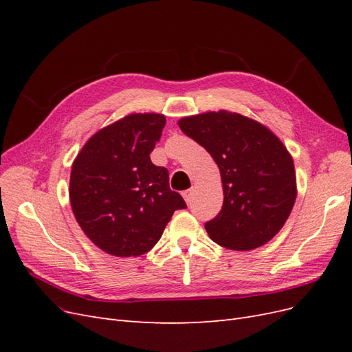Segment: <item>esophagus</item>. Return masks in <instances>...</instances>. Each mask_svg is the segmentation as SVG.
<instances>
[{"mask_svg":"<svg viewBox=\"0 0 352 352\" xmlns=\"http://www.w3.org/2000/svg\"><path fill=\"white\" fill-rule=\"evenodd\" d=\"M184 198H185V201H186V204H190V202H192V197H194V189H186V190H184Z\"/></svg>","mask_w":352,"mask_h":352,"instance_id":"1","label":"esophagus"}]
</instances>
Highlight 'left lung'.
Instances as JSON below:
<instances>
[{
	"label": "left lung",
	"mask_w": 352,
	"mask_h": 352,
	"mask_svg": "<svg viewBox=\"0 0 352 352\" xmlns=\"http://www.w3.org/2000/svg\"><path fill=\"white\" fill-rule=\"evenodd\" d=\"M179 127L219 166L223 206L206 223L221 247L250 251L267 243L289 217L296 198L292 157L279 138L248 117L226 110L184 117Z\"/></svg>",
	"instance_id": "8db88e82"
}]
</instances>
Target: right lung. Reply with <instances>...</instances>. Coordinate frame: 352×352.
Wrapping results in <instances>:
<instances>
[{"mask_svg":"<svg viewBox=\"0 0 352 352\" xmlns=\"http://www.w3.org/2000/svg\"><path fill=\"white\" fill-rule=\"evenodd\" d=\"M164 126L163 114H129L95 133L73 162V214L85 235L116 257L150 251L173 212L186 208L168 186V170L150 157Z\"/></svg>","mask_w":352,"mask_h":352,"instance_id":"add662e5","label":"right lung"}]
</instances>
